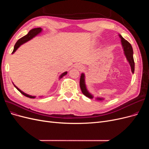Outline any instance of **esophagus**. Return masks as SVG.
<instances>
[{"mask_svg":"<svg viewBox=\"0 0 149 149\" xmlns=\"http://www.w3.org/2000/svg\"><path fill=\"white\" fill-rule=\"evenodd\" d=\"M79 68H80V69H82L83 68V67L82 66H79Z\"/></svg>","mask_w":149,"mask_h":149,"instance_id":"obj_1","label":"esophagus"}]
</instances>
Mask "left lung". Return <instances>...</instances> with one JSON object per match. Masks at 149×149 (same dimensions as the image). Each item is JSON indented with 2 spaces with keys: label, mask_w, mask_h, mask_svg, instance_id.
Wrapping results in <instances>:
<instances>
[{
  "label": "left lung",
  "mask_w": 149,
  "mask_h": 149,
  "mask_svg": "<svg viewBox=\"0 0 149 149\" xmlns=\"http://www.w3.org/2000/svg\"><path fill=\"white\" fill-rule=\"evenodd\" d=\"M119 36L120 38L121 44H122V46H123V48L124 49V55H125L126 58H127V60L129 62V63L130 66V68H131L132 73L134 74L135 63H134V58H133L134 52H133L132 47L131 46V45L130 44V43L128 42L127 40H125L123 37H122L121 35L119 34ZM79 85H80L81 90V91L84 96H86L90 99H93L94 97V96L88 91V90L87 89L86 86V83H85V75L84 73H82L81 75L80 81H79ZM96 100H99V101H102V100H104V98L96 97Z\"/></svg>",
  "instance_id": "1"
}]
</instances>
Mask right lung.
<instances>
[{
	"label": "right lung",
	"instance_id": "1",
	"mask_svg": "<svg viewBox=\"0 0 149 149\" xmlns=\"http://www.w3.org/2000/svg\"><path fill=\"white\" fill-rule=\"evenodd\" d=\"M42 31V28H35V29H31L29 31V32L28 33V34H26L25 36H24V37H22L21 38H20L18 41L17 42V43H15V46H14V48H13V50L12 52V54L14 53L17 49L19 48L20 47V45H22V44H24L26 42H27L28 41H29V40H30L31 39H32L33 38H34L35 37H36L37 35H38L39 33H40ZM68 72L67 71H65L64 72V73H63L59 77V79H60L61 78H62L64 76H65L66 74H67ZM13 85H14V86L17 88V89L19 91V92H20L23 95H24L25 96L27 97H29V98H35L36 97V96H31V95H29V94L25 93L24 92H23L22 91H21V90L18 88L16 86L13 84Z\"/></svg>",
	"mask_w": 149,
	"mask_h": 149
}]
</instances>
